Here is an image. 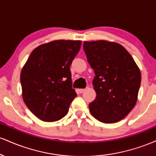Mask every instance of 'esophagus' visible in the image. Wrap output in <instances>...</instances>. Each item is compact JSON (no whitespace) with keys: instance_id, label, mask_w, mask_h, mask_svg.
Here are the masks:
<instances>
[{"instance_id":"34e87169","label":"esophagus","mask_w":156,"mask_h":156,"mask_svg":"<svg viewBox=\"0 0 156 156\" xmlns=\"http://www.w3.org/2000/svg\"><path fill=\"white\" fill-rule=\"evenodd\" d=\"M78 91H79L80 93H83L86 91V89H78Z\"/></svg>"}]
</instances>
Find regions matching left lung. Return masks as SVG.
Returning <instances> with one entry per match:
<instances>
[{"mask_svg":"<svg viewBox=\"0 0 156 156\" xmlns=\"http://www.w3.org/2000/svg\"><path fill=\"white\" fill-rule=\"evenodd\" d=\"M83 47L95 74L92 84L97 96L89 105L91 114L104 123L120 121L136 103L140 69L128 51L117 42L85 41Z\"/></svg>","mask_w":156,"mask_h":156,"instance_id":"1","label":"left lung"}]
</instances>
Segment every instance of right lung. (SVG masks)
Segmentation results:
<instances>
[{"instance_id": "add662e5", "label": "right lung", "mask_w": 156, "mask_h": 156, "mask_svg": "<svg viewBox=\"0 0 156 156\" xmlns=\"http://www.w3.org/2000/svg\"><path fill=\"white\" fill-rule=\"evenodd\" d=\"M80 40H54L31 52L20 74L23 99L44 122L63 118L77 94L72 88L69 67L79 51Z\"/></svg>"}]
</instances>
